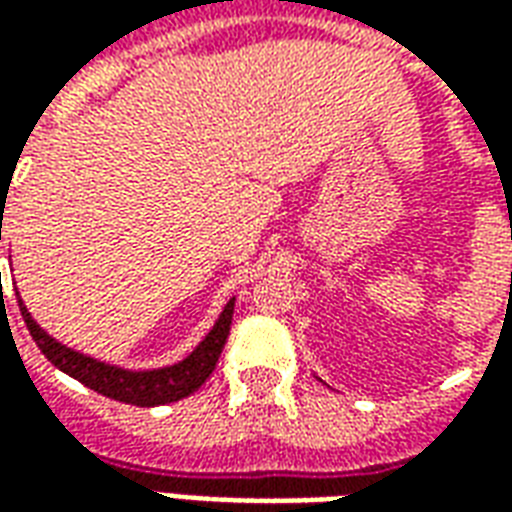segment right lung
<instances>
[{"label": "right lung", "instance_id": "right-lung-1", "mask_svg": "<svg viewBox=\"0 0 512 512\" xmlns=\"http://www.w3.org/2000/svg\"><path fill=\"white\" fill-rule=\"evenodd\" d=\"M18 310H21V318L27 323L29 334H32V340L38 343L43 356H46L54 367H60L62 373H68V376L76 378V381H82L84 386H90L98 395L112 397V400H120V403H131V406L153 408L164 406V403H175L180 397H189L191 392H197V389L208 381V376L213 373V367L219 362V356H222L227 334H230L235 299H230L224 304L219 321L213 323L211 332L205 334V340H202L186 359H180L178 365L158 367V370H126V367L106 365V362H98L93 356L79 354V351H73L68 345L57 343L49 332H43L38 323L32 321V315H29V310L24 307V301L21 299H18Z\"/></svg>", "mask_w": 512, "mask_h": 512}]
</instances>
